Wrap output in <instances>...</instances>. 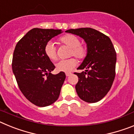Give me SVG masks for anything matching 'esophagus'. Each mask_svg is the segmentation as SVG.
<instances>
[{
    "mask_svg": "<svg viewBox=\"0 0 134 134\" xmlns=\"http://www.w3.org/2000/svg\"><path fill=\"white\" fill-rule=\"evenodd\" d=\"M71 74H72V73H71V72H66V76H70Z\"/></svg>",
    "mask_w": 134,
    "mask_h": 134,
    "instance_id": "obj_1",
    "label": "esophagus"
}]
</instances>
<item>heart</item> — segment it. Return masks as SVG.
Here are the masks:
<instances>
[{"label":"heart","instance_id":"b5f03b06","mask_svg":"<svg viewBox=\"0 0 134 134\" xmlns=\"http://www.w3.org/2000/svg\"><path fill=\"white\" fill-rule=\"evenodd\" d=\"M60 43L66 45L71 48L70 55H74L79 60H83L87 55V48L85 46L80 44V40L72 34H67L59 40ZM45 55L50 60H57L56 49L54 43L49 41L46 43L44 48ZM78 62L75 58H70L67 60H62L55 65L56 70L58 72H69L75 68Z\"/></svg>","mask_w":134,"mask_h":134}]
</instances>
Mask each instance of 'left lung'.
<instances>
[{
	"label": "left lung",
	"mask_w": 134,
	"mask_h": 134,
	"mask_svg": "<svg viewBox=\"0 0 134 134\" xmlns=\"http://www.w3.org/2000/svg\"><path fill=\"white\" fill-rule=\"evenodd\" d=\"M85 40L87 55L74 73L79 77L75 88L79 97L87 103L103 99L111 88L115 76L117 57L109 37L92 28H79L66 31Z\"/></svg>",
	"instance_id": "obj_1"
}]
</instances>
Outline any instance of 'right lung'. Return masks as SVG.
I'll use <instances>...</instances> for the list:
<instances>
[{
  "label": "right lung",
  "mask_w": 134,
  "mask_h": 134,
  "mask_svg": "<svg viewBox=\"0 0 134 134\" xmlns=\"http://www.w3.org/2000/svg\"><path fill=\"white\" fill-rule=\"evenodd\" d=\"M61 29L34 28L15 46L12 62L13 72L23 95L38 107L54 103L60 95L65 73H51L55 66L44 53L46 43L62 33Z\"/></svg>",
  "instance_id": "obj_1"
}]
</instances>
